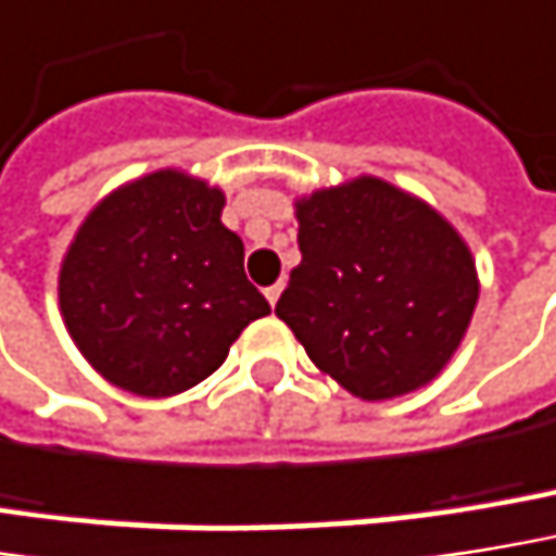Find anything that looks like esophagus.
Returning a JSON list of instances; mask_svg holds the SVG:
<instances>
[{
	"label": "esophagus",
	"instance_id": "34e87169",
	"mask_svg": "<svg viewBox=\"0 0 556 556\" xmlns=\"http://www.w3.org/2000/svg\"><path fill=\"white\" fill-rule=\"evenodd\" d=\"M279 292H282V282H274V286L267 289V302H270V305H277Z\"/></svg>",
	"mask_w": 556,
	"mask_h": 556
}]
</instances>
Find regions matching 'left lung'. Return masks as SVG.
Returning <instances> with one entry per match:
<instances>
[{"label":"left lung","instance_id":"left-lung-1","mask_svg":"<svg viewBox=\"0 0 556 556\" xmlns=\"http://www.w3.org/2000/svg\"><path fill=\"white\" fill-rule=\"evenodd\" d=\"M295 216L302 264L277 315L308 359L366 401L435 379L478 305L475 261L458 231L379 177L318 190Z\"/></svg>","mask_w":556,"mask_h":556}]
</instances>
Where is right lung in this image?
Instances as JSON below:
<instances>
[{"label": "right lung", "mask_w": 556, "mask_h": 556, "mask_svg": "<svg viewBox=\"0 0 556 556\" xmlns=\"http://www.w3.org/2000/svg\"><path fill=\"white\" fill-rule=\"evenodd\" d=\"M226 197L180 172L111 193L78 228L60 308L81 356L124 391L168 397L213 376L270 302L244 277Z\"/></svg>", "instance_id": "1"}]
</instances>
